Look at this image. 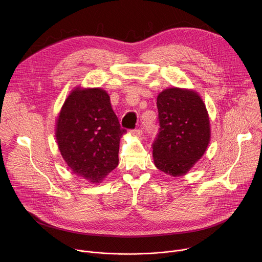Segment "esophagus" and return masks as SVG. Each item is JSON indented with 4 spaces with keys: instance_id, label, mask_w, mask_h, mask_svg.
<instances>
[{
    "instance_id": "obj_1",
    "label": "esophagus",
    "mask_w": 262,
    "mask_h": 262,
    "mask_svg": "<svg viewBox=\"0 0 262 262\" xmlns=\"http://www.w3.org/2000/svg\"><path fill=\"white\" fill-rule=\"evenodd\" d=\"M133 133H134V135L140 137V136H142V134H143V130H142L141 128H136L133 130Z\"/></svg>"
}]
</instances>
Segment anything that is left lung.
I'll return each mask as SVG.
<instances>
[{"label":"left lung","instance_id":"1","mask_svg":"<svg viewBox=\"0 0 262 262\" xmlns=\"http://www.w3.org/2000/svg\"><path fill=\"white\" fill-rule=\"evenodd\" d=\"M159 133L152 143L157 168L181 177L202 158L210 141L206 106L193 91L167 89L157 98Z\"/></svg>","mask_w":262,"mask_h":262}]
</instances>
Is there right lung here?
Wrapping results in <instances>:
<instances>
[{
	"mask_svg": "<svg viewBox=\"0 0 262 262\" xmlns=\"http://www.w3.org/2000/svg\"><path fill=\"white\" fill-rule=\"evenodd\" d=\"M125 129L101 89H76L69 95L56 124L63 160L75 174L99 183L118 166L119 143Z\"/></svg>",
	"mask_w": 262,
	"mask_h": 262,
	"instance_id": "obj_1",
	"label": "right lung"
}]
</instances>
